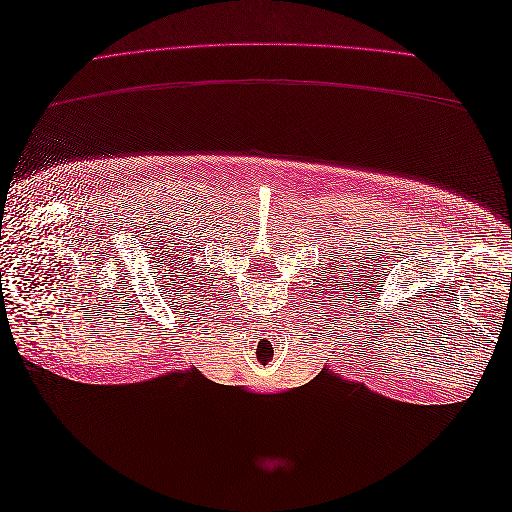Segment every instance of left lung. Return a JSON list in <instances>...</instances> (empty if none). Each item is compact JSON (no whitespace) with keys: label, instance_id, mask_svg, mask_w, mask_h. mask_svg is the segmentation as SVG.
I'll return each mask as SVG.
<instances>
[{"label":"left lung","instance_id":"left-lung-1","mask_svg":"<svg viewBox=\"0 0 512 512\" xmlns=\"http://www.w3.org/2000/svg\"><path fill=\"white\" fill-rule=\"evenodd\" d=\"M331 297H333V294H331Z\"/></svg>","mask_w":512,"mask_h":512}]
</instances>
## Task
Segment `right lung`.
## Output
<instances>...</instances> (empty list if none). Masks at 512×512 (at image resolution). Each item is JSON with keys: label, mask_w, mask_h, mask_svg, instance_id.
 Segmentation results:
<instances>
[{"label": "right lung", "mask_w": 512, "mask_h": 512, "mask_svg": "<svg viewBox=\"0 0 512 512\" xmlns=\"http://www.w3.org/2000/svg\"><path fill=\"white\" fill-rule=\"evenodd\" d=\"M185 254H190V252H185ZM185 258H188V256H185ZM179 262V260H177Z\"/></svg>", "instance_id": "add662e5"}]
</instances>
